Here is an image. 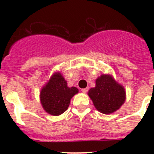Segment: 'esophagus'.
Instances as JSON below:
<instances>
[{
    "instance_id": "obj_1",
    "label": "esophagus",
    "mask_w": 154,
    "mask_h": 154,
    "mask_svg": "<svg viewBox=\"0 0 154 154\" xmlns=\"http://www.w3.org/2000/svg\"><path fill=\"white\" fill-rule=\"evenodd\" d=\"M88 91H89V89H88V88H85V89H82V92H83V93H86Z\"/></svg>"
}]
</instances>
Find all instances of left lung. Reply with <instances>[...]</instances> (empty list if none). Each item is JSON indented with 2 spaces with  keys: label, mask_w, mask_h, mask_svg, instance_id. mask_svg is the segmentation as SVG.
Here are the masks:
<instances>
[{
  "label": "left lung",
  "mask_w": 154,
  "mask_h": 154,
  "mask_svg": "<svg viewBox=\"0 0 154 154\" xmlns=\"http://www.w3.org/2000/svg\"><path fill=\"white\" fill-rule=\"evenodd\" d=\"M88 94L96 109L104 114L116 111L126 99L123 87L108 75L99 77L96 81V87L90 89Z\"/></svg>",
  "instance_id": "left-lung-1"
}]
</instances>
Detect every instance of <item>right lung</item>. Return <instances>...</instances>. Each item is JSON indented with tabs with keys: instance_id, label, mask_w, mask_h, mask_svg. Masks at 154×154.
Returning a JSON list of instances; mask_svg holds the SVG:
<instances>
[{
	"instance_id": "1",
	"label": "right lung",
	"mask_w": 154,
	"mask_h": 154,
	"mask_svg": "<svg viewBox=\"0 0 154 154\" xmlns=\"http://www.w3.org/2000/svg\"><path fill=\"white\" fill-rule=\"evenodd\" d=\"M78 92L75 87H68L60 73H55L41 91V103L48 113L61 115L68 109L71 99Z\"/></svg>"
}]
</instances>
